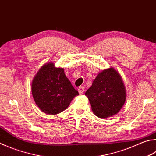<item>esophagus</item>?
Wrapping results in <instances>:
<instances>
[{
    "label": "esophagus",
    "instance_id": "esophagus-1",
    "mask_svg": "<svg viewBox=\"0 0 156 156\" xmlns=\"http://www.w3.org/2000/svg\"><path fill=\"white\" fill-rule=\"evenodd\" d=\"M78 92H79V93H80V95H81V94H83L84 91V87H78Z\"/></svg>",
    "mask_w": 156,
    "mask_h": 156
}]
</instances>
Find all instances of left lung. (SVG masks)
Masks as SVG:
<instances>
[{
  "instance_id": "1",
  "label": "left lung",
  "mask_w": 156,
  "mask_h": 156,
  "mask_svg": "<svg viewBox=\"0 0 156 156\" xmlns=\"http://www.w3.org/2000/svg\"><path fill=\"white\" fill-rule=\"evenodd\" d=\"M85 95L93 112L99 118L106 119L116 115L122 108L126 90L119 73L110 67L98 73Z\"/></svg>"
}]
</instances>
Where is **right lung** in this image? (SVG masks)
Instances as JSON below:
<instances>
[{"mask_svg":"<svg viewBox=\"0 0 156 156\" xmlns=\"http://www.w3.org/2000/svg\"><path fill=\"white\" fill-rule=\"evenodd\" d=\"M33 100L42 112L55 115L67 108L78 92L65 74L63 67L52 62L39 69L31 84Z\"/></svg>","mask_w":156,"mask_h":156,"instance_id":"right-lung-1","label":"right lung"}]
</instances>
